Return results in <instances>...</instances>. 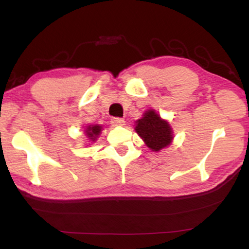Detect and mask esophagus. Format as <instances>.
Returning <instances> with one entry per match:
<instances>
[{
  "label": "esophagus",
  "mask_w": 249,
  "mask_h": 249,
  "mask_svg": "<svg viewBox=\"0 0 249 249\" xmlns=\"http://www.w3.org/2000/svg\"><path fill=\"white\" fill-rule=\"evenodd\" d=\"M124 120L122 119V117H113L111 123L113 126H121V125H124Z\"/></svg>",
  "instance_id": "esophagus-1"
}]
</instances>
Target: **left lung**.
<instances>
[{
    "label": "left lung",
    "mask_w": 249,
    "mask_h": 249,
    "mask_svg": "<svg viewBox=\"0 0 249 249\" xmlns=\"http://www.w3.org/2000/svg\"><path fill=\"white\" fill-rule=\"evenodd\" d=\"M136 132L144 140L146 145L154 151L165 148L172 141V130L168 122L160 119L153 109L147 111L144 117L138 120Z\"/></svg>",
    "instance_id": "1"
}]
</instances>
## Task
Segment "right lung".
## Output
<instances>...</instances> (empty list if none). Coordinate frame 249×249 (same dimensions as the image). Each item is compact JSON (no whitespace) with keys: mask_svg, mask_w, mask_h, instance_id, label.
Wrapping results in <instances>:
<instances>
[{"mask_svg":"<svg viewBox=\"0 0 249 249\" xmlns=\"http://www.w3.org/2000/svg\"><path fill=\"white\" fill-rule=\"evenodd\" d=\"M101 132V126L99 125H92V126H89V127H87V136L90 138L91 141H95L96 137H98V135L100 134Z\"/></svg>","mask_w":249,"mask_h":249,"instance_id":"right-lung-1","label":"right lung"}]
</instances>
